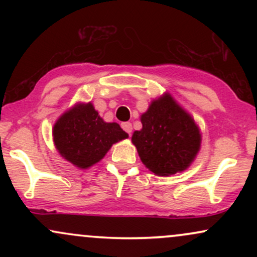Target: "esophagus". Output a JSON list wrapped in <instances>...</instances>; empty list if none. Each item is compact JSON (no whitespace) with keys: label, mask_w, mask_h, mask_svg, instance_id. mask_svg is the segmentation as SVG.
I'll list each match as a JSON object with an SVG mask.
<instances>
[{"label":"esophagus","mask_w":257,"mask_h":257,"mask_svg":"<svg viewBox=\"0 0 257 257\" xmlns=\"http://www.w3.org/2000/svg\"><path fill=\"white\" fill-rule=\"evenodd\" d=\"M122 128L124 129V132H126V133H128L129 135H131V133H132V131H133V125H132V123H129V122L122 123Z\"/></svg>","instance_id":"34e87169"}]
</instances>
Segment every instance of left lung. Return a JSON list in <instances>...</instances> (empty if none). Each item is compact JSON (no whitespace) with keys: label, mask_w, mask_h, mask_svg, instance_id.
<instances>
[{"label":"left lung","mask_w":257,"mask_h":257,"mask_svg":"<svg viewBox=\"0 0 257 257\" xmlns=\"http://www.w3.org/2000/svg\"><path fill=\"white\" fill-rule=\"evenodd\" d=\"M140 120L143 128L133 133L132 143L150 172L170 176L190 168L200 150L202 133L172 94L153 99Z\"/></svg>","instance_id":"8db88e82"}]
</instances>
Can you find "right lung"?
<instances>
[{"mask_svg": "<svg viewBox=\"0 0 257 257\" xmlns=\"http://www.w3.org/2000/svg\"><path fill=\"white\" fill-rule=\"evenodd\" d=\"M52 133L59 155L78 169L93 167L113 144L129 137L118 123L105 122L90 101H78L65 111Z\"/></svg>", "mask_w": 257, "mask_h": 257, "instance_id": "1", "label": "right lung"}]
</instances>
